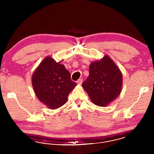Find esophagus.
Returning a JSON list of instances; mask_svg holds the SVG:
<instances>
[{"label":"esophagus","mask_w":154,"mask_h":154,"mask_svg":"<svg viewBox=\"0 0 154 154\" xmlns=\"http://www.w3.org/2000/svg\"><path fill=\"white\" fill-rule=\"evenodd\" d=\"M82 82H83V79L82 78H81V79H79L77 80V83H78V84H79V85H81L82 83Z\"/></svg>","instance_id":"esophagus-1"}]
</instances>
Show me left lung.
<instances>
[{"label":"left lung","mask_w":154,"mask_h":154,"mask_svg":"<svg viewBox=\"0 0 154 154\" xmlns=\"http://www.w3.org/2000/svg\"><path fill=\"white\" fill-rule=\"evenodd\" d=\"M89 71V77L83 82V89L96 105H108L121 92V71L108 56L91 63Z\"/></svg>","instance_id":"obj_1"}]
</instances>
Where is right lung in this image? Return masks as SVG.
I'll return each instance as SVG.
<instances>
[{
  "mask_svg": "<svg viewBox=\"0 0 154 154\" xmlns=\"http://www.w3.org/2000/svg\"><path fill=\"white\" fill-rule=\"evenodd\" d=\"M32 84L41 102L55 109L66 103L68 96L77 83L71 80V73L60 62L46 57L34 72Z\"/></svg>",
  "mask_w": 154,
  "mask_h": 154,
  "instance_id": "right-lung-1",
  "label": "right lung"
}]
</instances>
